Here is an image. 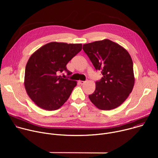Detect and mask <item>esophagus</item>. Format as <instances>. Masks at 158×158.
<instances>
[{"instance_id":"obj_1","label":"esophagus","mask_w":158,"mask_h":158,"mask_svg":"<svg viewBox=\"0 0 158 158\" xmlns=\"http://www.w3.org/2000/svg\"><path fill=\"white\" fill-rule=\"evenodd\" d=\"M85 82V81H79V83H80V84H81V85L84 84Z\"/></svg>"}]
</instances>
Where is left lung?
<instances>
[{
    "mask_svg": "<svg viewBox=\"0 0 158 158\" xmlns=\"http://www.w3.org/2000/svg\"><path fill=\"white\" fill-rule=\"evenodd\" d=\"M82 49L103 77L96 82L94 92L89 95L99 109L110 110L121 105L132 92L135 79L131 56L119 44L109 39L83 45Z\"/></svg>",
    "mask_w": 158,
    "mask_h": 158,
    "instance_id": "8db88e82",
    "label": "left lung"
}]
</instances>
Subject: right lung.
<instances>
[{
  "label": "right lung",
  "mask_w": 158,
  "mask_h": 158,
  "mask_svg": "<svg viewBox=\"0 0 158 158\" xmlns=\"http://www.w3.org/2000/svg\"><path fill=\"white\" fill-rule=\"evenodd\" d=\"M82 49V44L52 42L40 48L26 66L24 86L29 98L39 107L54 110L69 99L77 81L64 79L63 71L70 75L66 65Z\"/></svg>",
  "instance_id": "add662e5"
}]
</instances>
